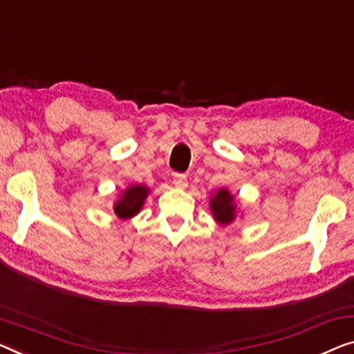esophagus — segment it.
Here are the masks:
<instances>
[{
    "instance_id": "obj_1",
    "label": "esophagus",
    "mask_w": 354,
    "mask_h": 354,
    "mask_svg": "<svg viewBox=\"0 0 354 354\" xmlns=\"http://www.w3.org/2000/svg\"><path fill=\"white\" fill-rule=\"evenodd\" d=\"M173 184L178 187H186L187 186L186 175H183V173H175V175H173Z\"/></svg>"
}]
</instances>
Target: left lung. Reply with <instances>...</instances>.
Segmentation results:
<instances>
[{
    "label": "left lung",
    "instance_id": "left-lung-1",
    "mask_svg": "<svg viewBox=\"0 0 354 354\" xmlns=\"http://www.w3.org/2000/svg\"><path fill=\"white\" fill-rule=\"evenodd\" d=\"M211 209L218 223L230 224L235 218V203L234 197L229 194L227 189H221L218 194L211 198Z\"/></svg>",
    "mask_w": 354,
    "mask_h": 354
}]
</instances>
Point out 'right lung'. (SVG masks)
<instances>
[{
  "label": "right lung",
  "instance_id": "right-lung-1",
  "mask_svg": "<svg viewBox=\"0 0 354 354\" xmlns=\"http://www.w3.org/2000/svg\"><path fill=\"white\" fill-rule=\"evenodd\" d=\"M147 192L149 191H147V187L145 186H131L127 189L122 195V198H119L118 203H115L114 207L115 214L122 219L135 216L140 211V208L143 207V202L147 197Z\"/></svg>",
  "mask_w": 354,
  "mask_h": 354
}]
</instances>
